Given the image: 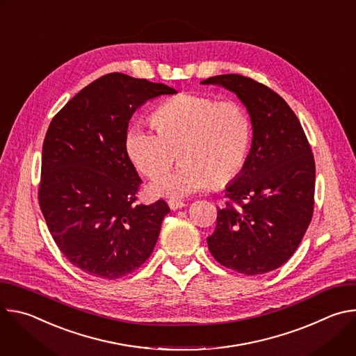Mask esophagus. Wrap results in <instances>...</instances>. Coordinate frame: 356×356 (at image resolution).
<instances>
[{"label": "esophagus", "mask_w": 356, "mask_h": 356, "mask_svg": "<svg viewBox=\"0 0 356 356\" xmlns=\"http://www.w3.org/2000/svg\"><path fill=\"white\" fill-rule=\"evenodd\" d=\"M168 204H169V207H170L172 210H177V209H181V207H184V206H186L183 201H180V200H175V198L168 200Z\"/></svg>", "instance_id": "obj_1"}]
</instances>
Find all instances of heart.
Wrapping results in <instances>:
<instances>
[{
    "label": "heart",
    "instance_id": "1",
    "mask_svg": "<svg viewBox=\"0 0 356 356\" xmlns=\"http://www.w3.org/2000/svg\"><path fill=\"white\" fill-rule=\"evenodd\" d=\"M152 124L156 131L136 125L127 134L125 150L134 166L156 177L176 162L179 152L183 161L150 184L152 194L183 197L210 184L227 186L242 173L252 122L236 101L183 92L159 106Z\"/></svg>",
    "mask_w": 356,
    "mask_h": 356
}]
</instances>
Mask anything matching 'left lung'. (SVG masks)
I'll return each instance as SVG.
<instances>
[{"instance_id": "obj_1", "label": "left lung", "mask_w": 356, "mask_h": 356, "mask_svg": "<svg viewBox=\"0 0 356 356\" xmlns=\"http://www.w3.org/2000/svg\"><path fill=\"white\" fill-rule=\"evenodd\" d=\"M246 106L253 128L242 173L227 187L225 207L207 238L214 259L253 276L286 264L314 211L316 163L309 139L286 101L268 86L241 74L210 77Z\"/></svg>"}]
</instances>
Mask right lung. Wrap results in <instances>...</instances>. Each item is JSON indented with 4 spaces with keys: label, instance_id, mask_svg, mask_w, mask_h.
<instances>
[{
    "label": "right lung",
    "instance_id": "obj_1",
    "mask_svg": "<svg viewBox=\"0 0 356 356\" xmlns=\"http://www.w3.org/2000/svg\"><path fill=\"white\" fill-rule=\"evenodd\" d=\"M176 90L124 73L101 76L54 117L42 147L39 207L66 259L90 276L120 279L154 250L165 200L138 204L142 180L125 150L145 101Z\"/></svg>",
    "mask_w": 356,
    "mask_h": 356
}]
</instances>
